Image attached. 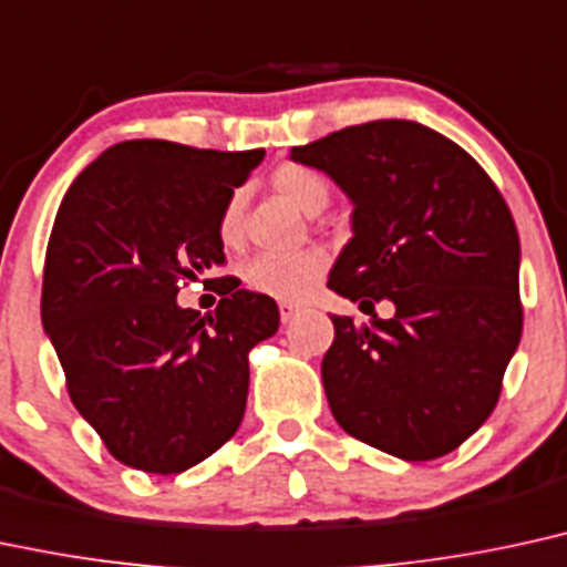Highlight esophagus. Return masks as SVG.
<instances>
[{"label": "esophagus", "mask_w": 567, "mask_h": 567, "mask_svg": "<svg viewBox=\"0 0 567 567\" xmlns=\"http://www.w3.org/2000/svg\"><path fill=\"white\" fill-rule=\"evenodd\" d=\"M301 311L298 309L296 303H290V301H282L279 303V319H282V324H288V322H292V319H296V313Z\"/></svg>", "instance_id": "esophagus-1"}]
</instances>
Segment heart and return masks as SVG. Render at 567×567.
I'll use <instances>...</instances> for the list:
<instances>
[{
  "instance_id": "heart-1",
  "label": "heart",
  "mask_w": 567,
  "mask_h": 567,
  "mask_svg": "<svg viewBox=\"0 0 567 567\" xmlns=\"http://www.w3.org/2000/svg\"><path fill=\"white\" fill-rule=\"evenodd\" d=\"M271 189L292 208L319 214L330 203V182L301 163H282L271 174ZM218 237L227 248L243 243V195H231L218 218ZM327 271V256L303 250L296 256H256L243 266V282L277 301H303Z\"/></svg>"
}]
</instances>
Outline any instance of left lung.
I'll list each match as a JSON object with an SVG mask.
<instances>
[{
    "label": "left lung",
    "mask_w": 567,
    "mask_h": 567,
    "mask_svg": "<svg viewBox=\"0 0 567 567\" xmlns=\"http://www.w3.org/2000/svg\"><path fill=\"white\" fill-rule=\"evenodd\" d=\"M290 158L353 203L327 288L361 309L395 306L361 327L332 317V417L406 462L454 452L494 412L523 332L520 240L502 193L473 155L414 121L346 126Z\"/></svg>",
    "instance_id": "obj_1"
}]
</instances>
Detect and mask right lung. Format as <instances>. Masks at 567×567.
<instances>
[{"label": "right lung", "instance_id": "add662e5", "mask_svg": "<svg viewBox=\"0 0 567 567\" xmlns=\"http://www.w3.org/2000/svg\"><path fill=\"white\" fill-rule=\"evenodd\" d=\"M261 158L128 140L89 163L60 203L42 324L73 406L128 467L184 473L240 427L248 353L277 332V303L235 285L203 317L176 292L224 264L218 218Z\"/></svg>", "mask_w": 567, "mask_h": 567}]
</instances>
